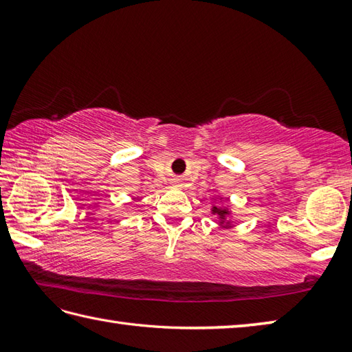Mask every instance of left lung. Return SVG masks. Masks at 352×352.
<instances>
[{"instance_id": "1", "label": "left lung", "mask_w": 352, "mask_h": 352, "mask_svg": "<svg viewBox=\"0 0 352 352\" xmlns=\"http://www.w3.org/2000/svg\"><path fill=\"white\" fill-rule=\"evenodd\" d=\"M213 199L214 201L219 199V206L212 204V208H210L212 214H216V218H218L219 226L221 227H233V219H231V216H233V210H231V207L228 204H223L226 203L223 197H218Z\"/></svg>"}]
</instances>
